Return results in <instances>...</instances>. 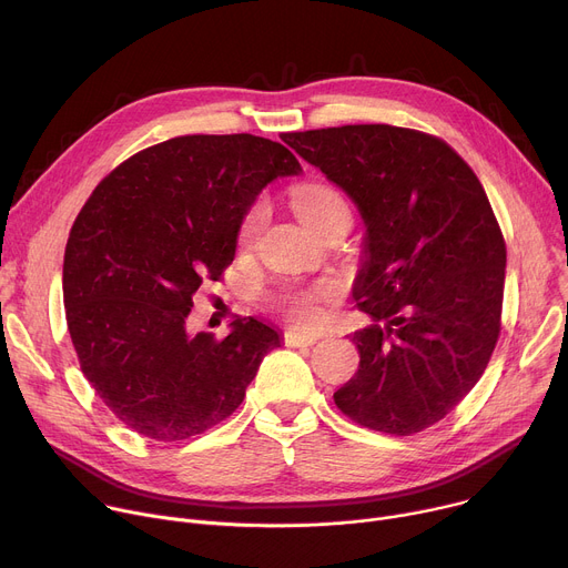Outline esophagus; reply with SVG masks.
I'll return each mask as SVG.
<instances>
[{
    "label": "esophagus",
    "mask_w": 568,
    "mask_h": 568,
    "mask_svg": "<svg viewBox=\"0 0 568 568\" xmlns=\"http://www.w3.org/2000/svg\"><path fill=\"white\" fill-rule=\"evenodd\" d=\"M283 342L285 346H294V348H303V346H313L317 339L311 337V335H303V333H296V331H285L283 335Z\"/></svg>",
    "instance_id": "obj_1"
}]
</instances>
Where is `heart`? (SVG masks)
<instances>
[{"label": "heart", "mask_w": 568, "mask_h": 568, "mask_svg": "<svg viewBox=\"0 0 568 568\" xmlns=\"http://www.w3.org/2000/svg\"><path fill=\"white\" fill-rule=\"evenodd\" d=\"M290 203H292L294 213L298 215V220L315 233H322L335 217L348 213V205H346L344 196L326 183H301V185L292 187ZM265 222H267V203L255 201L240 222L237 244L240 246L253 244L257 233L263 231ZM337 292L339 290L333 283H317L311 287L285 285V287L274 290L270 294V301L276 311L283 313V317L287 322H292L294 326L307 328L320 320V305L324 301L335 298Z\"/></svg>", "instance_id": "1"}]
</instances>
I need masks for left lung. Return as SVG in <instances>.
<instances>
[{
    "instance_id": "8db88e82",
    "label": "left lung",
    "mask_w": 568,
    "mask_h": 568,
    "mask_svg": "<svg viewBox=\"0 0 568 568\" xmlns=\"http://www.w3.org/2000/svg\"><path fill=\"white\" fill-rule=\"evenodd\" d=\"M365 220L353 287L355 376L335 405L355 424L415 435L485 374L500 335L505 240L483 183L442 138L389 124L283 133Z\"/></svg>"
}]
</instances>
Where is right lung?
<instances>
[{"label": "right lung", "instance_id": "right-lung-1", "mask_svg": "<svg viewBox=\"0 0 568 568\" xmlns=\"http://www.w3.org/2000/svg\"><path fill=\"white\" fill-rule=\"evenodd\" d=\"M301 165L251 133L179 135L101 181L68 237L63 303L83 376L131 430L181 442L240 407L281 335L253 317L187 333L199 287L233 263L237 229L261 190Z\"/></svg>", "mask_w": 568, "mask_h": 568}]
</instances>
